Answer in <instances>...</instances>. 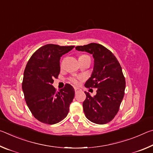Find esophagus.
<instances>
[{"label":"esophagus","mask_w":153,"mask_h":153,"mask_svg":"<svg viewBox=\"0 0 153 153\" xmlns=\"http://www.w3.org/2000/svg\"><path fill=\"white\" fill-rule=\"evenodd\" d=\"M74 90H75V92H78L79 91H81V89L79 88H77V87H74Z\"/></svg>","instance_id":"34e87169"}]
</instances>
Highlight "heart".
Returning a JSON list of instances; mask_svg holds the SVG:
<instances>
[{
    "label": "heart",
    "instance_id": "obj_1",
    "mask_svg": "<svg viewBox=\"0 0 153 153\" xmlns=\"http://www.w3.org/2000/svg\"><path fill=\"white\" fill-rule=\"evenodd\" d=\"M86 56V55H82L81 56ZM79 79V78H75V77H73V78H71V81L73 83H74V84H78Z\"/></svg>",
    "mask_w": 153,
    "mask_h": 153
}]
</instances>
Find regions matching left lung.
<instances>
[{
    "label": "left lung",
    "mask_w": 153,
    "mask_h": 153,
    "mask_svg": "<svg viewBox=\"0 0 153 153\" xmlns=\"http://www.w3.org/2000/svg\"><path fill=\"white\" fill-rule=\"evenodd\" d=\"M76 50L87 52L94 58L91 76L84 86L97 88V90L94 97L85 92V116L94 123H108L117 115L124 97L126 80L120 64L109 50L99 44L77 46Z\"/></svg>",
    "instance_id": "8db88e82"
}]
</instances>
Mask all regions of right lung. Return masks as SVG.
I'll list each match as a JSON object with an SVG mask.
<instances>
[{"mask_svg": "<svg viewBox=\"0 0 153 153\" xmlns=\"http://www.w3.org/2000/svg\"><path fill=\"white\" fill-rule=\"evenodd\" d=\"M74 46L48 44L38 48L25 67L22 89L25 102L36 119L44 123L55 124L67 117L75 95L67 84L59 92L53 84L60 72V59Z\"/></svg>", "mask_w": 153, "mask_h": 153, "instance_id": "right-lung-1", "label": "right lung"}]
</instances>
